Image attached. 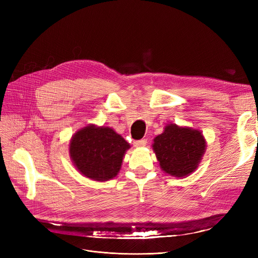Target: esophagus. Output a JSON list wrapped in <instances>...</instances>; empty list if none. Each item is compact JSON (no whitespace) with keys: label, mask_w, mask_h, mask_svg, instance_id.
Here are the masks:
<instances>
[{"label":"esophagus","mask_w":258,"mask_h":258,"mask_svg":"<svg viewBox=\"0 0 258 258\" xmlns=\"http://www.w3.org/2000/svg\"><path fill=\"white\" fill-rule=\"evenodd\" d=\"M146 143H147V140L142 139V140H139V141H136L134 144L136 147H143L146 145Z\"/></svg>","instance_id":"esophagus-1"}]
</instances>
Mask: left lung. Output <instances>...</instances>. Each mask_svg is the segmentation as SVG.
I'll use <instances>...</instances> for the list:
<instances>
[{"mask_svg":"<svg viewBox=\"0 0 258 258\" xmlns=\"http://www.w3.org/2000/svg\"><path fill=\"white\" fill-rule=\"evenodd\" d=\"M206 140L199 130L167 124L154 139L153 150L162 171L175 177L192 173L206 152Z\"/></svg>","mask_w":258,"mask_h":258,"instance_id":"1","label":"left lung"}]
</instances>
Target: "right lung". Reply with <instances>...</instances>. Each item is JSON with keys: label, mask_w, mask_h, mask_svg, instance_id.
Instances as JSON below:
<instances>
[{"label": "right lung", "mask_w": 258, "mask_h": 258, "mask_svg": "<svg viewBox=\"0 0 258 258\" xmlns=\"http://www.w3.org/2000/svg\"><path fill=\"white\" fill-rule=\"evenodd\" d=\"M130 144L108 127L88 124L70 141V157L81 174L93 181L104 182L119 172L123 155Z\"/></svg>", "instance_id": "add662e5"}]
</instances>
